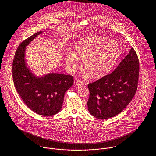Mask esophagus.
Instances as JSON below:
<instances>
[{
  "mask_svg": "<svg viewBox=\"0 0 156 156\" xmlns=\"http://www.w3.org/2000/svg\"><path fill=\"white\" fill-rule=\"evenodd\" d=\"M83 83H84L83 81H82L81 80H76V81H75L76 85V86H78V87L83 85Z\"/></svg>",
  "mask_w": 156,
  "mask_h": 156,
  "instance_id": "34e87169",
  "label": "esophagus"
}]
</instances>
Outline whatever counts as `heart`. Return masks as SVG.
Masks as SVG:
<instances>
[{"mask_svg": "<svg viewBox=\"0 0 156 156\" xmlns=\"http://www.w3.org/2000/svg\"><path fill=\"white\" fill-rule=\"evenodd\" d=\"M75 52L70 50L66 57V62L70 71L80 66V57L83 58L84 67L89 75L100 78L112 70L119 59V44L108 38L99 36L85 37L75 45Z\"/></svg>", "mask_w": 156, "mask_h": 156, "instance_id": "1", "label": "heart"}]
</instances>
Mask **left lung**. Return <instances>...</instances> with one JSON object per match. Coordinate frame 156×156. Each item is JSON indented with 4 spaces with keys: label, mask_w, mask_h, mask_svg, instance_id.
<instances>
[{
    "label": "left lung",
    "mask_w": 156,
    "mask_h": 156,
    "mask_svg": "<svg viewBox=\"0 0 156 156\" xmlns=\"http://www.w3.org/2000/svg\"><path fill=\"white\" fill-rule=\"evenodd\" d=\"M139 61L133 48L110 74L88 85L89 113L99 119L113 117L122 111L137 89Z\"/></svg>",
    "instance_id": "8db88e82"
}]
</instances>
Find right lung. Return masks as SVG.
I'll return each instance as SVG.
<instances>
[{
    "label": "right lung",
    "instance_id": "obj_1",
    "mask_svg": "<svg viewBox=\"0 0 156 156\" xmlns=\"http://www.w3.org/2000/svg\"><path fill=\"white\" fill-rule=\"evenodd\" d=\"M43 32H37L19 45L13 62L12 76L16 89L24 104L38 115L51 116L61 111L65 93L72 87L74 78L56 73L37 77L27 67L26 47Z\"/></svg>",
    "mask_w": 156,
    "mask_h": 156
}]
</instances>
